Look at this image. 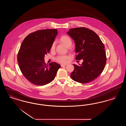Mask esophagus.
<instances>
[{
	"instance_id": "34e87169",
	"label": "esophagus",
	"mask_w": 126,
	"mask_h": 126,
	"mask_svg": "<svg viewBox=\"0 0 126 126\" xmlns=\"http://www.w3.org/2000/svg\"><path fill=\"white\" fill-rule=\"evenodd\" d=\"M67 64H61V66H62H62H67Z\"/></svg>"
}]
</instances>
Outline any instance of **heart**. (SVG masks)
Returning <instances> with one entry per match:
<instances>
[{"mask_svg":"<svg viewBox=\"0 0 126 126\" xmlns=\"http://www.w3.org/2000/svg\"><path fill=\"white\" fill-rule=\"evenodd\" d=\"M60 43L64 44L67 48L70 47L72 45V41L71 39L69 37L66 35L61 36L60 39ZM55 46L56 43L55 42H53L50 47V50L51 51H53L55 49ZM68 59L69 56L67 55H60L56 57L55 58V60L61 63H65L67 61Z\"/></svg>","mask_w":126,"mask_h":126,"instance_id":"obj_1","label":"heart"}]
</instances>
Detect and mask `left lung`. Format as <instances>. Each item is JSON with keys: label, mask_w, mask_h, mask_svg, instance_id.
<instances>
[{"label": "left lung", "mask_w": 126, "mask_h": 126, "mask_svg": "<svg viewBox=\"0 0 126 126\" xmlns=\"http://www.w3.org/2000/svg\"><path fill=\"white\" fill-rule=\"evenodd\" d=\"M67 33L75 42L76 60H83L82 65H73L71 78L83 84L92 81L102 73L106 64L103 43L95 32L85 27L70 29Z\"/></svg>", "instance_id": "8db88e82"}]
</instances>
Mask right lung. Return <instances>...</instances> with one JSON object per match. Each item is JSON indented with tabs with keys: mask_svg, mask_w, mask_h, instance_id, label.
I'll return each instance as SVG.
<instances>
[{
	"mask_svg": "<svg viewBox=\"0 0 126 126\" xmlns=\"http://www.w3.org/2000/svg\"><path fill=\"white\" fill-rule=\"evenodd\" d=\"M57 29L38 30L29 34L22 43L17 55L19 66L24 77L32 84L43 85L51 82L60 65L44 62L45 55L58 34Z\"/></svg>",
	"mask_w": 126,
	"mask_h": 126,
	"instance_id": "right-lung-1",
	"label": "right lung"
}]
</instances>
